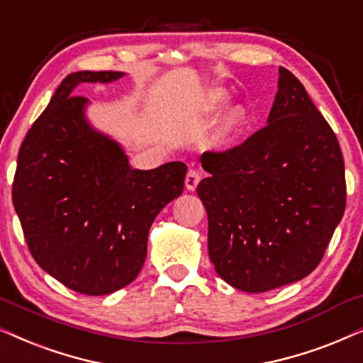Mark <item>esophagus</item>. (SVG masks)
Returning <instances> with one entry per match:
<instances>
[{
    "label": "esophagus",
    "mask_w": 363,
    "mask_h": 363,
    "mask_svg": "<svg viewBox=\"0 0 363 363\" xmlns=\"http://www.w3.org/2000/svg\"><path fill=\"white\" fill-rule=\"evenodd\" d=\"M201 180V173L199 170H195V168H190L186 173V178H185V186L188 191H195L196 186H199V183Z\"/></svg>",
    "instance_id": "34e87169"
}]
</instances>
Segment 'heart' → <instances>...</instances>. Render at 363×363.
<instances>
[{
    "label": "heart",
    "mask_w": 363,
    "mask_h": 363,
    "mask_svg": "<svg viewBox=\"0 0 363 363\" xmlns=\"http://www.w3.org/2000/svg\"><path fill=\"white\" fill-rule=\"evenodd\" d=\"M227 100V93L223 89H213L208 93L203 103V113L206 115H215L220 108L223 106ZM247 123V111L243 106H232L225 111V115L220 120L218 130H216V143L228 145L237 138V135Z\"/></svg>",
    "instance_id": "b5f03b06"
}]
</instances>
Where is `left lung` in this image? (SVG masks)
<instances>
[{"label":"left lung","instance_id":"8db88e82","mask_svg":"<svg viewBox=\"0 0 363 363\" xmlns=\"http://www.w3.org/2000/svg\"><path fill=\"white\" fill-rule=\"evenodd\" d=\"M279 74L268 125L200 158L210 173L196 188L208 215L210 260L248 294L312 274L345 211L337 136L295 74L281 67Z\"/></svg>","mask_w":363,"mask_h":363}]
</instances>
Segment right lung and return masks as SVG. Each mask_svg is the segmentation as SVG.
I'll return each instance as SVG.
<instances>
[{
  "label": "right lung",
  "mask_w": 363,
  "mask_h": 363,
  "mask_svg": "<svg viewBox=\"0 0 363 363\" xmlns=\"http://www.w3.org/2000/svg\"><path fill=\"white\" fill-rule=\"evenodd\" d=\"M121 72H77L56 88L23 140L13 205L28 248L46 274L84 295H108L138 277L153 220L182 195L186 164L131 168L118 141L93 128L79 83Z\"/></svg>",
  "instance_id": "right-lung-1"
}]
</instances>
